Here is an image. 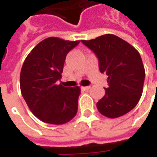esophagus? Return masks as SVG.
I'll use <instances>...</instances> for the list:
<instances>
[{
  "label": "esophagus",
  "instance_id": "1",
  "mask_svg": "<svg viewBox=\"0 0 157 157\" xmlns=\"http://www.w3.org/2000/svg\"><path fill=\"white\" fill-rule=\"evenodd\" d=\"M90 88H91V86H83V87H82V90H84V91H88Z\"/></svg>",
  "mask_w": 157,
  "mask_h": 157
}]
</instances>
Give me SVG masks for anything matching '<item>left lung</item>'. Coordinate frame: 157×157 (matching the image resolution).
I'll list each match as a JSON object with an SVG mask.
<instances>
[{
  "label": "left lung",
  "instance_id": "8db88e82",
  "mask_svg": "<svg viewBox=\"0 0 157 157\" xmlns=\"http://www.w3.org/2000/svg\"><path fill=\"white\" fill-rule=\"evenodd\" d=\"M81 42L97 56L100 72L108 76L105 96L97 102L99 112L108 118L128 113L139 102L143 89L145 70L139 52L112 34Z\"/></svg>",
  "mask_w": 157,
  "mask_h": 157
}]
</instances>
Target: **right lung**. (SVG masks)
<instances>
[{"label":"right lung","instance_id":"obj_1","mask_svg":"<svg viewBox=\"0 0 157 157\" xmlns=\"http://www.w3.org/2000/svg\"><path fill=\"white\" fill-rule=\"evenodd\" d=\"M79 43L49 37L24 60L20 74L21 95L32 113L44 122L61 125L77 113L80 88L65 87L57 82L62 78L66 55Z\"/></svg>","mask_w":157,"mask_h":157}]
</instances>
